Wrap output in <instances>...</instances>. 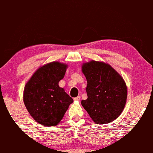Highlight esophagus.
Returning <instances> with one entry per match:
<instances>
[{"label": "esophagus", "instance_id": "obj_1", "mask_svg": "<svg viewBox=\"0 0 153 153\" xmlns=\"http://www.w3.org/2000/svg\"><path fill=\"white\" fill-rule=\"evenodd\" d=\"M80 96H77L76 98H74V101H80Z\"/></svg>", "mask_w": 153, "mask_h": 153}]
</instances>
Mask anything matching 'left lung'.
<instances>
[{
	"label": "left lung",
	"instance_id": "1",
	"mask_svg": "<svg viewBox=\"0 0 153 153\" xmlns=\"http://www.w3.org/2000/svg\"><path fill=\"white\" fill-rule=\"evenodd\" d=\"M87 79L88 98L82 106L97 124L112 122L122 113L127 99V86L123 77L111 65L91 60L83 63Z\"/></svg>",
	"mask_w": 153,
	"mask_h": 153
}]
</instances>
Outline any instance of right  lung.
<instances>
[{"label":"right lung","instance_id":"add662e5","mask_svg":"<svg viewBox=\"0 0 153 153\" xmlns=\"http://www.w3.org/2000/svg\"><path fill=\"white\" fill-rule=\"evenodd\" d=\"M68 65L52 62L36 71L25 86L23 101L30 114L39 124L55 126L63 119L73 99L60 88Z\"/></svg>","mask_w":153,"mask_h":153}]
</instances>
